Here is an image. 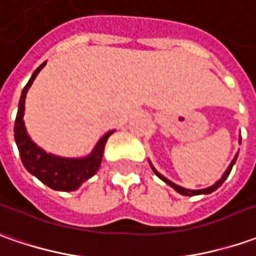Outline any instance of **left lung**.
<instances>
[{"label": "left lung", "instance_id": "left-lung-1", "mask_svg": "<svg viewBox=\"0 0 256 256\" xmlns=\"http://www.w3.org/2000/svg\"><path fill=\"white\" fill-rule=\"evenodd\" d=\"M237 156H238V154H237ZM237 156H236V157H234V160L231 161V164L228 165V168L226 170V172H224V174H223V176L218 179V180L216 182L214 185H212V186L206 188V189H199V190H190V189H185V188L179 186V185H176V184H174V182H171L170 179H166V178H165V176H162V175H161V174H160V172H158L157 170H156V168H154V166L151 165V162H150V165H151V168H152V171H154V174L157 175L158 178L162 179L165 184H168L170 186L174 188V189H175V190H176L178 194H185V196H194V194H212V192H214L217 188L222 186V185H223L224 180L228 178V175H230L231 170H232V165H234V162H236V160H237Z\"/></svg>", "mask_w": 256, "mask_h": 256}]
</instances>
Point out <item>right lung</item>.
I'll return each mask as SVG.
<instances>
[{"label": "right lung", "mask_w": 256, "mask_h": 256, "mask_svg": "<svg viewBox=\"0 0 256 256\" xmlns=\"http://www.w3.org/2000/svg\"><path fill=\"white\" fill-rule=\"evenodd\" d=\"M44 66H46V62L34 70L30 80L22 90V95L19 99L18 114L15 119V128H14L15 142L18 146L22 164L28 170V172H30L44 185H48L54 190L71 192V190L78 189L86 179H90L96 174L102 162L108 137L114 133V130L108 132L104 137H100V140L96 142L91 154L84 158L57 157L53 154H48L44 150H42L39 146H36L28 134L25 122H24L25 99L28 90L30 88L36 76Z\"/></svg>", "instance_id": "1"}]
</instances>
